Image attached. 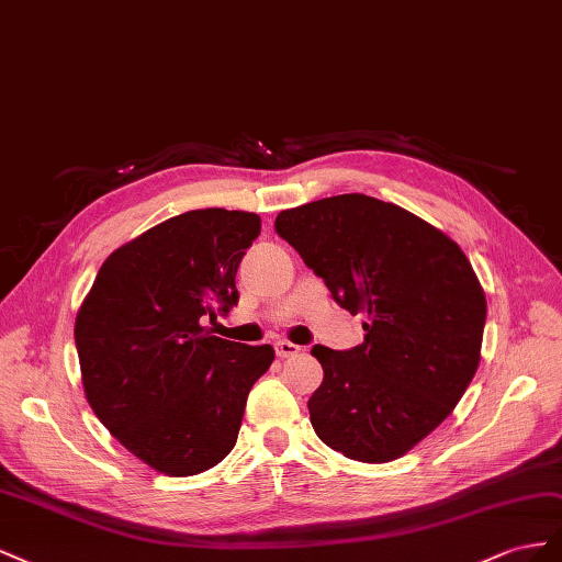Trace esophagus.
Returning a JSON list of instances; mask_svg holds the SVG:
<instances>
[{"label": "esophagus", "instance_id": "34e87169", "mask_svg": "<svg viewBox=\"0 0 562 562\" xmlns=\"http://www.w3.org/2000/svg\"><path fill=\"white\" fill-rule=\"evenodd\" d=\"M276 352H278V358H292V356H296V352H301V346H296L292 341H278Z\"/></svg>", "mask_w": 562, "mask_h": 562}]
</instances>
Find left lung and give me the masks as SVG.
I'll list each match as a JSON object with an SVG mask.
<instances>
[{"label":"left lung","mask_w":562,"mask_h":562,"mask_svg":"<svg viewBox=\"0 0 562 562\" xmlns=\"http://www.w3.org/2000/svg\"><path fill=\"white\" fill-rule=\"evenodd\" d=\"M276 231L334 301L367 315L350 350L315 346L317 438L348 459L407 454L452 414L480 364L485 292L454 239L393 202L350 192L284 210Z\"/></svg>","instance_id":"1"}]
</instances>
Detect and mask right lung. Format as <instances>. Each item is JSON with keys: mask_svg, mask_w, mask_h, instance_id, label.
I'll use <instances>...</instances> for the list:
<instances>
[{"mask_svg": "<svg viewBox=\"0 0 562 562\" xmlns=\"http://www.w3.org/2000/svg\"><path fill=\"white\" fill-rule=\"evenodd\" d=\"M261 233L251 212L195 210L112 251L75 319L93 414L126 450L173 477L198 475L237 442L272 346L212 336L237 306L235 272Z\"/></svg>", "mask_w": 562, "mask_h": 562, "instance_id": "add662e5", "label": "right lung"}]
</instances>
